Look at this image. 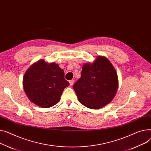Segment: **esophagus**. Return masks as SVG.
Returning <instances> with one entry per match:
<instances>
[{
	"instance_id": "obj_1",
	"label": "esophagus",
	"mask_w": 151,
	"mask_h": 151,
	"mask_svg": "<svg viewBox=\"0 0 151 151\" xmlns=\"http://www.w3.org/2000/svg\"><path fill=\"white\" fill-rule=\"evenodd\" d=\"M73 82H74L73 80H70V81H69V83H70V86H73Z\"/></svg>"
}]
</instances>
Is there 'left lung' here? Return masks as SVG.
I'll return each instance as SVG.
<instances>
[{
  "instance_id": "obj_1",
  "label": "left lung",
  "mask_w": 151,
  "mask_h": 151,
  "mask_svg": "<svg viewBox=\"0 0 151 151\" xmlns=\"http://www.w3.org/2000/svg\"><path fill=\"white\" fill-rule=\"evenodd\" d=\"M79 102L92 109H101L111 102L117 92L116 70L105 56H96L83 65L81 76L73 85Z\"/></svg>"
}]
</instances>
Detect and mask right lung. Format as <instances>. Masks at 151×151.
<instances>
[{
	"label": "right lung",
	"instance_id": "1",
	"mask_svg": "<svg viewBox=\"0 0 151 151\" xmlns=\"http://www.w3.org/2000/svg\"><path fill=\"white\" fill-rule=\"evenodd\" d=\"M23 87L28 99L42 107H52L59 102L63 92L70 84L64 78L63 69L55 63L40 59L27 70Z\"/></svg>",
	"mask_w": 151,
	"mask_h": 151
}]
</instances>
